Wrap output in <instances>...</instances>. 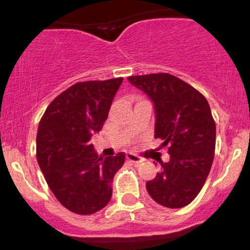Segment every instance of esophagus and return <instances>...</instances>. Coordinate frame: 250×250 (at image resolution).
Instances as JSON below:
<instances>
[{
	"label": "esophagus",
	"mask_w": 250,
	"mask_h": 250,
	"mask_svg": "<svg viewBox=\"0 0 250 250\" xmlns=\"http://www.w3.org/2000/svg\"><path fill=\"white\" fill-rule=\"evenodd\" d=\"M125 157H127V160H129V161L133 163H141L143 161L141 157L137 156V155H135L133 153H127L125 154Z\"/></svg>",
	"instance_id": "esophagus-1"
}]
</instances>
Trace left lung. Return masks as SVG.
<instances>
[{
	"label": "left lung",
	"mask_w": 250,
	"mask_h": 250,
	"mask_svg": "<svg viewBox=\"0 0 250 250\" xmlns=\"http://www.w3.org/2000/svg\"><path fill=\"white\" fill-rule=\"evenodd\" d=\"M128 81L153 102L155 137L163 140L170 155L146 183L148 194L163 207H186L202 189L214 160L216 127L209 103L170 74L129 76Z\"/></svg>",
	"instance_id": "obj_1"
}]
</instances>
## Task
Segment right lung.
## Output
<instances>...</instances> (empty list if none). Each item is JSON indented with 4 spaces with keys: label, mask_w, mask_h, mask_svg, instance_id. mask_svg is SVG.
Returning a JSON list of instances; mask_svg holds the SVG:
<instances>
[{
    "label": "right lung",
    "mask_w": 250,
    "mask_h": 250,
    "mask_svg": "<svg viewBox=\"0 0 250 250\" xmlns=\"http://www.w3.org/2000/svg\"><path fill=\"white\" fill-rule=\"evenodd\" d=\"M123 81L79 82L48 105L37 129L36 157L50 190L60 203L80 215L108 205L114 175L125 154L99 157L90 139L101 130Z\"/></svg>",
    "instance_id": "obj_1"
}]
</instances>
